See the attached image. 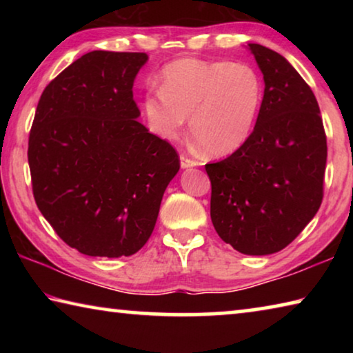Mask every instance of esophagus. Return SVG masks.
Returning <instances> with one entry per match:
<instances>
[{
	"instance_id": "obj_1",
	"label": "esophagus",
	"mask_w": 353,
	"mask_h": 353,
	"mask_svg": "<svg viewBox=\"0 0 353 353\" xmlns=\"http://www.w3.org/2000/svg\"><path fill=\"white\" fill-rule=\"evenodd\" d=\"M196 165H198V160L191 159L185 154L181 155V166H182V168H193V166H196Z\"/></svg>"
}]
</instances>
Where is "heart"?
<instances>
[{
	"label": "heart",
	"instance_id": "obj_1",
	"mask_svg": "<svg viewBox=\"0 0 353 353\" xmlns=\"http://www.w3.org/2000/svg\"><path fill=\"white\" fill-rule=\"evenodd\" d=\"M263 104V81L249 63L179 59L162 71V88L145 97L149 128L165 140L190 130L212 155L240 149L252 135Z\"/></svg>",
	"mask_w": 353,
	"mask_h": 353
}]
</instances>
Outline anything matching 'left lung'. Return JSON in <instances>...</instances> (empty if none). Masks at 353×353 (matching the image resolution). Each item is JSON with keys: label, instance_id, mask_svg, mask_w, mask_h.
<instances>
[{"label": "left lung", "instance_id": "left-lung-1", "mask_svg": "<svg viewBox=\"0 0 353 353\" xmlns=\"http://www.w3.org/2000/svg\"><path fill=\"white\" fill-rule=\"evenodd\" d=\"M249 50L265 79L254 132L205 171L221 240L241 254L268 255L288 246L318 213L327 137L314 93L291 63L266 46Z\"/></svg>", "mask_w": 353, "mask_h": 353}]
</instances>
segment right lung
<instances>
[{"instance_id": "add662e5", "label": "right lung", "mask_w": 353, "mask_h": 353, "mask_svg": "<svg viewBox=\"0 0 353 353\" xmlns=\"http://www.w3.org/2000/svg\"><path fill=\"white\" fill-rule=\"evenodd\" d=\"M145 52L92 51L41 93L29 132L35 204L70 248L129 256L151 236L181 160L137 121L134 79Z\"/></svg>"}]
</instances>
